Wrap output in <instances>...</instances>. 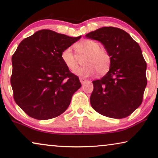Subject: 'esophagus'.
<instances>
[{"label":"esophagus","instance_id":"34e87169","mask_svg":"<svg viewBox=\"0 0 158 158\" xmlns=\"http://www.w3.org/2000/svg\"><path fill=\"white\" fill-rule=\"evenodd\" d=\"M80 82H81L82 84V83H84L85 82L87 81V80L85 79L84 78H80Z\"/></svg>","mask_w":158,"mask_h":158}]
</instances>
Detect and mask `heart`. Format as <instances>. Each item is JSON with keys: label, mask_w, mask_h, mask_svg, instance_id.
Segmentation results:
<instances>
[{"label": "heart", "mask_w": 158, "mask_h": 158, "mask_svg": "<svg viewBox=\"0 0 158 158\" xmlns=\"http://www.w3.org/2000/svg\"><path fill=\"white\" fill-rule=\"evenodd\" d=\"M76 53L71 47H67L62 51L61 58L66 67L74 71L80 64V59L83 58L84 67L76 71V73L83 76L94 75L98 71L100 75H103L109 70L111 62V58L105 49L101 48L100 44L96 40L86 39L75 44Z\"/></svg>", "instance_id": "obj_1"}]
</instances>
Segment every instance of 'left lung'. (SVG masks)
I'll return each instance as SVG.
<instances>
[{
    "label": "left lung",
    "mask_w": 158,
    "mask_h": 158,
    "mask_svg": "<svg viewBox=\"0 0 158 158\" xmlns=\"http://www.w3.org/2000/svg\"><path fill=\"white\" fill-rule=\"evenodd\" d=\"M86 37L102 43L111 58L108 73L93 81L91 106L106 117H127L142 104L147 83L140 47L127 32L114 27L100 28Z\"/></svg>",
    "instance_id": "8db88e82"
}]
</instances>
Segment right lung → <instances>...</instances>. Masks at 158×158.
<instances>
[{
	"label": "right lung",
	"mask_w": 158,
	"mask_h": 158,
	"mask_svg": "<svg viewBox=\"0 0 158 158\" xmlns=\"http://www.w3.org/2000/svg\"><path fill=\"white\" fill-rule=\"evenodd\" d=\"M80 37L43 29L18 46L11 58V85L15 102L31 118L49 120L61 115L81 87L61 58L62 51Z\"/></svg>",
	"instance_id": "obj_1"
}]
</instances>
